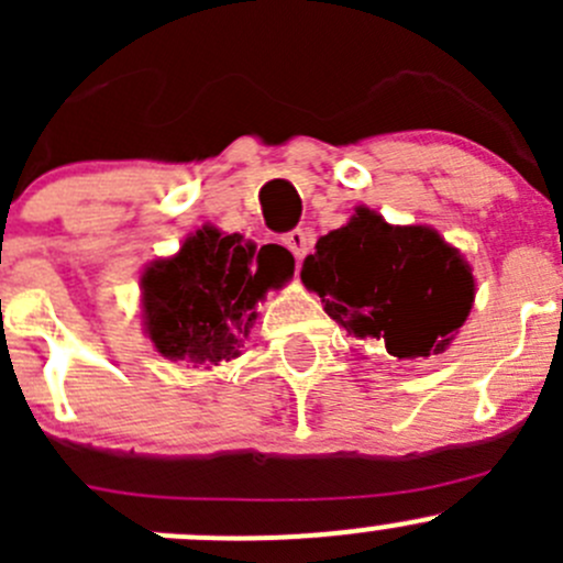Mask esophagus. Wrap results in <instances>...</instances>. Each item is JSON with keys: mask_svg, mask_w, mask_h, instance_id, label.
<instances>
[{"mask_svg": "<svg viewBox=\"0 0 563 563\" xmlns=\"http://www.w3.org/2000/svg\"><path fill=\"white\" fill-rule=\"evenodd\" d=\"M283 245L291 250L294 258H297V264H299V261H302L310 250V234L305 229H294L283 236Z\"/></svg>", "mask_w": 563, "mask_h": 563, "instance_id": "obj_1", "label": "esophagus"}]
</instances>
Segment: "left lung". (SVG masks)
<instances>
[{
  "label": "left lung",
  "instance_id": "8db88e82",
  "mask_svg": "<svg viewBox=\"0 0 563 563\" xmlns=\"http://www.w3.org/2000/svg\"><path fill=\"white\" fill-rule=\"evenodd\" d=\"M302 283L354 338L384 340L397 360L444 354L474 302L460 250L428 225H389L365 207L318 240Z\"/></svg>",
  "mask_w": 563,
  "mask_h": 563
}]
</instances>
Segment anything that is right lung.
Listing matches in <instances>:
<instances>
[{
    "label": "right lung",
    "mask_w": 563,
    "mask_h": 563,
    "mask_svg": "<svg viewBox=\"0 0 563 563\" xmlns=\"http://www.w3.org/2000/svg\"><path fill=\"white\" fill-rule=\"evenodd\" d=\"M291 275L286 250L264 253L245 236L203 225L141 277L146 332L168 360L192 367L229 362L253 329L255 302Z\"/></svg>",
    "instance_id": "right-lung-1"
}]
</instances>
